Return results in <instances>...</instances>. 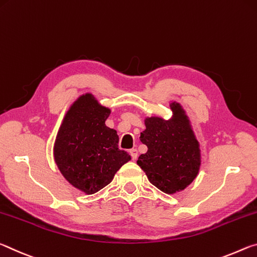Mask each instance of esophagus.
Returning <instances> with one entry per match:
<instances>
[{"mask_svg": "<svg viewBox=\"0 0 257 257\" xmlns=\"http://www.w3.org/2000/svg\"><path fill=\"white\" fill-rule=\"evenodd\" d=\"M130 154H131L133 161H136V159L138 158V150L137 149H131V150H130Z\"/></svg>", "mask_w": 257, "mask_h": 257, "instance_id": "obj_1", "label": "esophagus"}]
</instances>
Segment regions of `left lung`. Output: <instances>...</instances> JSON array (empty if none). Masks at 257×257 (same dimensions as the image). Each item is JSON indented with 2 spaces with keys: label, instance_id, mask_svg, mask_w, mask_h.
Wrapping results in <instances>:
<instances>
[{
  "label": "left lung",
  "instance_id": "1",
  "mask_svg": "<svg viewBox=\"0 0 257 257\" xmlns=\"http://www.w3.org/2000/svg\"><path fill=\"white\" fill-rule=\"evenodd\" d=\"M173 118H146L140 141L148 151L138 159L150 183L165 193L186 189L198 174L200 150L198 141L179 103L171 104Z\"/></svg>",
  "mask_w": 257,
  "mask_h": 257
}]
</instances>
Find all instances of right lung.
Returning <instances> with one entry per match:
<instances>
[{
  "label": "right lung",
  "mask_w": 257,
  "mask_h": 257,
  "mask_svg": "<svg viewBox=\"0 0 257 257\" xmlns=\"http://www.w3.org/2000/svg\"><path fill=\"white\" fill-rule=\"evenodd\" d=\"M110 109L86 93L66 113L54 144V161L61 174L79 190L95 193L111 182L131 156L119 150L115 130L104 121Z\"/></svg>",
  "instance_id": "obj_1"
}]
</instances>
